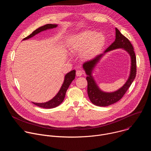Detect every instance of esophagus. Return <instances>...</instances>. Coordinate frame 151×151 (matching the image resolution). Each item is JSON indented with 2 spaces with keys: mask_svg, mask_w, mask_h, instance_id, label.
I'll list each match as a JSON object with an SVG mask.
<instances>
[{
  "mask_svg": "<svg viewBox=\"0 0 151 151\" xmlns=\"http://www.w3.org/2000/svg\"><path fill=\"white\" fill-rule=\"evenodd\" d=\"M83 73H83V70H77L76 72V76H82Z\"/></svg>",
  "mask_w": 151,
  "mask_h": 151,
  "instance_id": "1",
  "label": "esophagus"
}]
</instances>
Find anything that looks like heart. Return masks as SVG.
Returning a JSON list of instances; mask_svg holds the SVG:
<instances>
[{
  "mask_svg": "<svg viewBox=\"0 0 151 151\" xmlns=\"http://www.w3.org/2000/svg\"><path fill=\"white\" fill-rule=\"evenodd\" d=\"M104 43L105 37L103 33L85 30L73 36L68 48L72 53L81 51L84 58H90L103 48Z\"/></svg>",
  "mask_w": 151,
  "mask_h": 151,
  "instance_id": "1",
  "label": "heart"
}]
</instances>
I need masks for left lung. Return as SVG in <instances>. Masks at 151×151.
<instances>
[{
    "label": "left lung",
    "instance_id": "8db88e82",
    "mask_svg": "<svg viewBox=\"0 0 151 151\" xmlns=\"http://www.w3.org/2000/svg\"><path fill=\"white\" fill-rule=\"evenodd\" d=\"M121 48L126 50L131 58V67L130 75L126 82L118 91L107 93L101 91L94 80L92 73L96 64L107 52ZM82 68L87 74L86 78L88 82L87 92L90 101L94 105L98 106H107L119 101L130 88L136 75V57L134 48L130 42L119 30L115 28V40L102 54H99L94 58L83 63Z\"/></svg>",
    "mask_w": 151,
    "mask_h": 151
}]
</instances>
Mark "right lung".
<instances>
[{
	"mask_svg": "<svg viewBox=\"0 0 151 151\" xmlns=\"http://www.w3.org/2000/svg\"><path fill=\"white\" fill-rule=\"evenodd\" d=\"M57 26H58L57 24H48L45 26H43L40 27H39L36 30H35L34 32H32V34H30L29 36L23 39V40L29 39L33 37L39 33L41 32L45 31L48 29H54L57 27ZM75 75H76L75 70H73L69 72V73H66L65 76H64V82L61 85L59 91L51 100L45 103H35V102H32V103L37 106L42 107V108H46V109H51L58 106L63 101L64 97H65L66 93L69 87V85L75 79Z\"/></svg>",
	"mask_w": 151,
	"mask_h": 151,
	"instance_id": "1",
	"label": "right lung"
}]
</instances>
